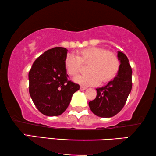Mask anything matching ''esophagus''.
<instances>
[{
  "instance_id": "obj_1",
  "label": "esophagus",
  "mask_w": 156,
  "mask_h": 156,
  "mask_svg": "<svg viewBox=\"0 0 156 156\" xmlns=\"http://www.w3.org/2000/svg\"><path fill=\"white\" fill-rule=\"evenodd\" d=\"M87 89V87H84V86H81L80 87V89L82 91H83V90H85V89Z\"/></svg>"
}]
</instances>
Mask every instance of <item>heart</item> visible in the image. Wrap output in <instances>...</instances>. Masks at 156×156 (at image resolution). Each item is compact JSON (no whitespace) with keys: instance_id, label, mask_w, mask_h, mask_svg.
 <instances>
[{"instance_id":"obj_1","label":"heart","mask_w":156,"mask_h":156,"mask_svg":"<svg viewBox=\"0 0 156 156\" xmlns=\"http://www.w3.org/2000/svg\"><path fill=\"white\" fill-rule=\"evenodd\" d=\"M82 64H89V73L78 75L74 82L85 86H94L100 82H106L116 75L120 67V61L114 52L99 48H89L76 53L68 55L65 60V69L70 76L78 74Z\"/></svg>"}]
</instances>
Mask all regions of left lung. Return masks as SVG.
Masks as SVG:
<instances>
[{
	"label": "left lung",
	"instance_id": "left-lung-1",
	"mask_svg": "<svg viewBox=\"0 0 156 156\" xmlns=\"http://www.w3.org/2000/svg\"><path fill=\"white\" fill-rule=\"evenodd\" d=\"M120 67L117 75L106 86L97 89V97L89 102V108L97 116L110 118L124 106L132 88V69L126 55L118 52Z\"/></svg>",
	"mask_w": 156,
	"mask_h": 156
}]
</instances>
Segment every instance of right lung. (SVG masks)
I'll list each match as a JSON object with an SVG mask.
<instances>
[{
	"mask_svg": "<svg viewBox=\"0 0 156 156\" xmlns=\"http://www.w3.org/2000/svg\"><path fill=\"white\" fill-rule=\"evenodd\" d=\"M67 50L56 47L47 50L34 62L29 72V92L42 114L61 115L67 109L80 85L68 80L65 60Z\"/></svg>",
	"mask_w": 156,
	"mask_h": 156,
	"instance_id": "add662e5",
	"label": "right lung"
}]
</instances>
